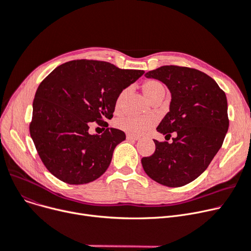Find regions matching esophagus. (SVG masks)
Masks as SVG:
<instances>
[{
    "instance_id": "obj_1",
    "label": "esophagus",
    "mask_w": 251,
    "mask_h": 251,
    "mask_svg": "<svg viewBox=\"0 0 251 251\" xmlns=\"http://www.w3.org/2000/svg\"><path fill=\"white\" fill-rule=\"evenodd\" d=\"M139 139H140V138L137 137V136L126 134V140H128V141H137V140H139Z\"/></svg>"
}]
</instances>
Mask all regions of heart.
I'll use <instances>...</instances> for the list:
<instances>
[{"mask_svg": "<svg viewBox=\"0 0 251 251\" xmlns=\"http://www.w3.org/2000/svg\"><path fill=\"white\" fill-rule=\"evenodd\" d=\"M143 91L145 95L147 96L150 101L162 97L164 98L166 93V87L165 85L155 79H149L146 80L143 85ZM127 94V88L122 90L120 94L117 95L116 101H115V110L120 112L123 106L124 100L126 98V95ZM156 124V120L153 116H145V117H135V116H126L123 119L116 122L117 128H120L129 135L139 136L144 134L148 129L153 127Z\"/></svg>", "mask_w": 251, "mask_h": 251, "instance_id": "b5f03b06", "label": "heart"}]
</instances>
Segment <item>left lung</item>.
<instances>
[{
    "instance_id": "8db88e82",
    "label": "left lung",
    "mask_w": 251,
    "mask_h": 251,
    "mask_svg": "<svg viewBox=\"0 0 251 251\" xmlns=\"http://www.w3.org/2000/svg\"><path fill=\"white\" fill-rule=\"evenodd\" d=\"M163 82L171 92L170 110L157 127L172 143L154 140L153 155L142 165L156 182L169 187L185 185L208 168L223 145L229 127L225 92L199 70L163 66L145 74ZM168 139V140H169Z\"/></svg>"
}]
</instances>
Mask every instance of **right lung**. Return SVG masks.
<instances>
[{"mask_svg":"<svg viewBox=\"0 0 251 251\" xmlns=\"http://www.w3.org/2000/svg\"><path fill=\"white\" fill-rule=\"evenodd\" d=\"M145 72L93 60L55 68L38 86L29 131L44 166L69 184L94 181L108 168L115 147L126 140L117 128L90 135L91 123L108 126L122 90Z\"/></svg>","mask_w":251,"mask_h":251,"instance_id":"obj_1","label":"right lung"}]
</instances>
